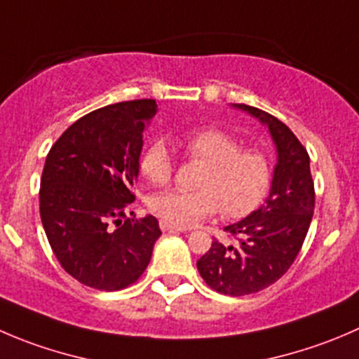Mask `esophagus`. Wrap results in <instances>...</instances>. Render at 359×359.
<instances>
[{
	"instance_id": "esophagus-1",
	"label": "esophagus",
	"mask_w": 359,
	"mask_h": 359,
	"mask_svg": "<svg viewBox=\"0 0 359 359\" xmlns=\"http://www.w3.org/2000/svg\"><path fill=\"white\" fill-rule=\"evenodd\" d=\"M159 228L163 229V231H187L186 228H179V226H173V224H170V222H166V221H161L159 222Z\"/></svg>"
}]
</instances>
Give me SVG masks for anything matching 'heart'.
<instances>
[{
	"label": "heart",
	"instance_id": "1",
	"mask_svg": "<svg viewBox=\"0 0 359 359\" xmlns=\"http://www.w3.org/2000/svg\"><path fill=\"white\" fill-rule=\"evenodd\" d=\"M184 149L193 159L205 163L198 191L168 189L154 194L149 208L163 221L179 228L215 214L243 217L256 210L272 187L273 165L266 152L242 149V142L219 128H200L182 137ZM140 173L149 182L161 186L173 175V161L161 140L145 149Z\"/></svg>",
	"mask_w": 359,
	"mask_h": 359
}]
</instances>
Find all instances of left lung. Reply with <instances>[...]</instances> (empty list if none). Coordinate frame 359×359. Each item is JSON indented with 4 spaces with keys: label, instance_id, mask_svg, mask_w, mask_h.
<instances>
[{
    "label": "left lung",
    "instance_id": "1",
    "mask_svg": "<svg viewBox=\"0 0 359 359\" xmlns=\"http://www.w3.org/2000/svg\"><path fill=\"white\" fill-rule=\"evenodd\" d=\"M233 107L256 117L272 135L277 149L272 187L257 210L224 228L238 242L214 240L196 266L214 291L243 297L272 286L290 270L307 236L316 193L311 158L293 131L256 107Z\"/></svg>",
    "mask_w": 359,
    "mask_h": 359
}]
</instances>
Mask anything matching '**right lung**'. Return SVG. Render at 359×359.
I'll use <instances>...</instances> for the list:
<instances>
[{"label": "right lung", "mask_w": 359, "mask_h": 359, "mask_svg": "<svg viewBox=\"0 0 359 359\" xmlns=\"http://www.w3.org/2000/svg\"><path fill=\"white\" fill-rule=\"evenodd\" d=\"M156 112L154 100L95 110L75 121L45 159L41 224L61 266L83 286L119 291L137 283L161 236L154 215H126L145 124Z\"/></svg>", "instance_id": "obj_1"}]
</instances>
